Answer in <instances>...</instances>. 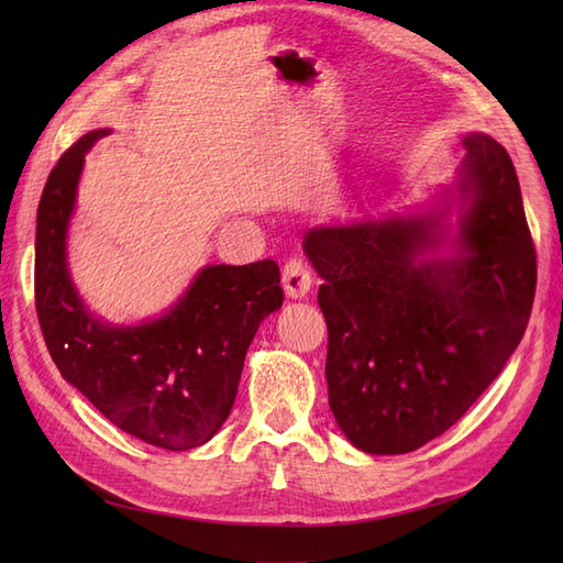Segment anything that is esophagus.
Masks as SVG:
<instances>
[{
    "instance_id": "34e87169",
    "label": "esophagus",
    "mask_w": 563,
    "mask_h": 563,
    "mask_svg": "<svg viewBox=\"0 0 563 563\" xmlns=\"http://www.w3.org/2000/svg\"><path fill=\"white\" fill-rule=\"evenodd\" d=\"M282 284L288 298H305L312 286V272L308 263H302L300 258L286 261L284 272H282Z\"/></svg>"
}]
</instances>
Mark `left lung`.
Returning a JSON list of instances; mask_svg holds the SVG:
<instances>
[{
	"mask_svg": "<svg viewBox=\"0 0 563 563\" xmlns=\"http://www.w3.org/2000/svg\"><path fill=\"white\" fill-rule=\"evenodd\" d=\"M470 199L457 258L413 263L424 220H364L305 234L329 327V404L356 449L408 453L463 418L521 343L538 261L519 178L484 133L463 141Z\"/></svg>",
	"mask_w": 563,
	"mask_h": 563,
	"instance_id": "1",
	"label": "left lung"
}]
</instances>
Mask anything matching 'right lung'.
<instances>
[{
    "mask_svg": "<svg viewBox=\"0 0 563 563\" xmlns=\"http://www.w3.org/2000/svg\"><path fill=\"white\" fill-rule=\"evenodd\" d=\"M91 131L51 168L37 207L35 308L51 360L119 430L185 451L209 441L232 411L244 356L261 321L282 308L279 265H211L176 308L114 329L81 308L65 265V230Z\"/></svg>",
    "mask_w": 563,
    "mask_h": 563,
    "instance_id": "add662e5",
    "label": "right lung"
}]
</instances>
